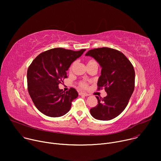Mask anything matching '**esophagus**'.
Here are the masks:
<instances>
[{
  "label": "esophagus",
  "mask_w": 161,
  "mask_h": 161,
  "mask_svg": "<svg viewBox=\"0 0 161 161\" xmlns=\"http://www.w3.org/2000/svg\"><path fill=\"white\" fill-rule=\"evenodd\" d=\"M79 95H80V96H85V97H87L89 95H88V94H87L86 93L80 92V93H79Z\"/></svg>",
  "instance_id": "obj_1"
}]
</instances>
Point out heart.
<instances>
[{"label":"heart","instance_id":"b5f03b06","mask_svg":"<svg viewBox=\"0 0 161 161\" xmlns=\"http://www.w3.org/2000/svg\"><path fill=\"white\" fill-rule=\"evenodd\" d=\"M96 63V62H95V61L90 60V61H89L87 62V64H91V63ZM73 66H74V64L71 66V68H70V70L72 69ZM79 86H80L81 87L86 88V87H87V82H86L85 81H81V82H79Z\"/></svg>","mask_w":161,"mask_h":161}]
</instances>
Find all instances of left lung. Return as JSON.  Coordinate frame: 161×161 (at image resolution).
<instances>
[{
  "mask_svg": "<svg viewBox=\"0 0 161 161\" xmlns=\"http://www.w3.org/2000/svg\"><path fill=\"white\" fill-rule=\"evenodd\" d=\"M86 56L93 58L102 68L97 85L103 87L107 96L96 97L98 104L90 109L92 116L98 120H110L119 115L127 107L134 90L135 71L123 53L108 47L89 50Z\"/></svg>",
  "mask_w": 161,
  "mask_h": 161,
  "instance_id": "8db88e82",
  "label": "left lung"
}]
</instances>
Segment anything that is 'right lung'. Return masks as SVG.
Returning <instances> with one entry per match:
<instances>
[{
    "instance_id": "add662e5",
    "label": "right lung",
    "mask_w": 161,
    "mask_h": 161,
    "mask_svg": "<svg viewBox=\"0 0 161 161\" xmlns=\"http://www.w3.org/2000/svg\"><path fill=\"white\" fill-rule=\"evenodd\" d=\"M85 51L56 48L41 53L33 60L27 74L28 92L42 113L55 118L70 110L71 102L78 97V93L74 88L64 92L59 84L68 77L66 71L71 64Z\"/></svg>"
}]
</instances>
